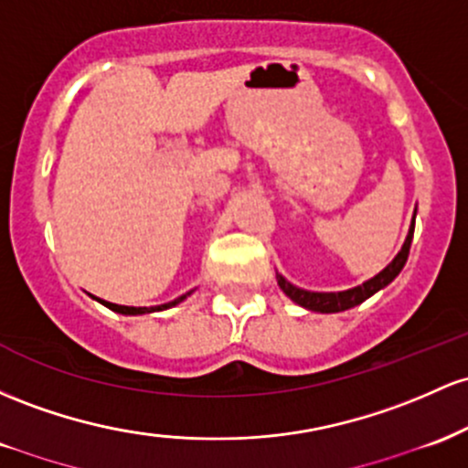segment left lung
Wrapping results in <instances>:
<instances>
[{
  "instance_id": "left-lung-1",
  "label": "left lung",
  "mask_w": 468,
  "mask_h": 468,
  "mask_svg": "<svg viewBox=\"0 0 468 468\" xmlns=\"http://www.w3.org/2000/svg\"><path fill=\"white\" fill-rule=\"evenodd\" d=\"M413 229H416V220H413V223H411V229H409L407 240H404L402 250L398 251L396 259H393L389 265H387L385 270L380 271V274L371 278V281L362 282V285H358V287H354V290L338 292V293L304 292V290H298V287H293L292 282H287L282 276H276L278 278V285H281V290L285 292L293 303H298L304 309H312V312H320V314L345 312V309H351V307H356V304L365 303L367 298L374 296L378 290H382V287L389 285L393 278L400 274L404 262H407V259H409V250H411Z\"/></svg>"
}]
</instances>
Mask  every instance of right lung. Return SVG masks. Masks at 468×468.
I'll return each mask as SVG.
<instances>
[{"instance_id": "obj_1", "label": "right lung", "mask_w": 468, "mask_h": 468, "mask_svg": "<svg viewBox=\"0 0 468 468\" xmlns=\"http://www.w3.org/2000/svg\"><path fill=\"white\" fill-rule=\"evenodd\" d=\"M187 296V293H186ZM186 296H181V298H176V301H172V303H165V304H159V307H125V304H114V303H106V301H101L103 304H106V307H110L112 309V312H119V314H128V316H136V314H148V312H159V309H167V307H175V304H178L183 301V298Z\"/></svg>"}]
</instances>
